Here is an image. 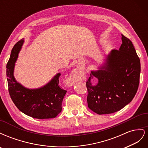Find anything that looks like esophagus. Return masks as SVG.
I'll return each instance as SVG.
<instances>
[{"instance_id":"esophagus-1","label":"esophagus","mask_w":148,"mask_h":148,"mask_svg":"<svg viewBox=\"0 0 148 148\" xmlns=\"http://www.w3.org/2000/svg\"><path fill=\"white\" fill-rule=\"evenodd\" d=\"M80 73H81V71L76 69L73 71V73H71L69 77L66 78V83L70 85L73 84L76 82V77H77V76Z\"/></svg>"}]
</instances>
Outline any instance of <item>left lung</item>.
Wrapping results in <instances>:
<instances>
[{
	"label": "left lung",
	"mask_w": 148,
	"mask_h": 148,
	"mask_svg": "<svg viewBox=\"0 0 148 148\" xmlns=\"http://www.w3.org/2000/svg\"><path fill=\"white\" fill-rule=\"evenodd\" d=\"M119 50L105 56L103 64L92 70L86 82L88 106L95 113L109 114L127 106L137 92L141 71L140 60L132 41L122 34ZM97 78L96 85L91 80Z\"/></svg>",
	"instance_id": "obj_1"
}]
</instances>
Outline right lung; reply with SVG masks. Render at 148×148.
<instances>
[{"instance_id": "1", "label": "right lung", "mask_w": 148, "mask_h": 148, "mask_svg": "<svg viewBox=\"0 0 148 148\" xmlns=\"http://www.w3.org/2000/svg\"><path fill=\"white\" fill-rule=\"evenodd\" d=\"M23 43L24 39H22L15 44L7 65L11 99L18 109L29 117L38 119L55 118L62 111V101L66 92L59 86L60 73H57L50 82L39 88H27L18 82L14 77V69Z\"/></svg>"}]
</instances>
